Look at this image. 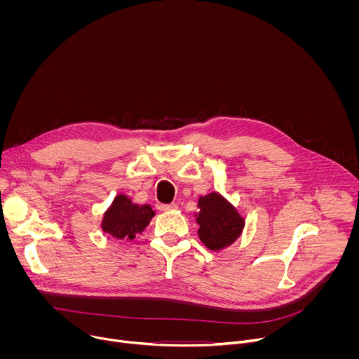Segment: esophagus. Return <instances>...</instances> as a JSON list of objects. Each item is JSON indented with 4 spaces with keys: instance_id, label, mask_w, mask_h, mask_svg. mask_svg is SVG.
I'll list each match as a JSON object with an SVG mask.
<instances>
[{
    "instance_id": "esophagus-1",
    "label": "esophagus",
    "mask_w": 359,
    "mask_h": 359,
    "mask_svg": "<svg viewBox=\"0 0 359 359\" xmlns=\"http://www.w3.org/2000/svg\"><path fill=\"white\" fill-rule=\"evenodd\" d=\"M159 210H162V212H172V210H177L179 209V206L176 203H170V204H159Z\"/></svg>"
}]
</instances>
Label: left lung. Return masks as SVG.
<instances>
[{"mask_svg": "<svg viewBox=\"0 0 359 359\" xmlns=\"http://www.w3.org/2000/svg\"><path fill=\"white\" fill-rule=\"evenodd\" d=\"M198 212L194 213L198 224V238L212 251L230 247L243 233L245 220L233 204L219 191L198 197Z\"/></svg>", "mask_w": 359, "mask_h": 359, "instance_id": "left-lung-1", "label": "left lung"}]
</instances>
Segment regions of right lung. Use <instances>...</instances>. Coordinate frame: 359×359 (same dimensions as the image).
<instances>
[{"mask_svg": "<svg viewBox=\"0 0 359 359\" xmlns=\"http://www.w3.org/2000/svg\"><path fill=\"white\" fill-rule=\"evenodd\" d=\"M155 215L150 204L133 203L128 194L119 193L104 213L100 229L119 241H132L144 231Z\"/></svg>", "mask_w": 359, "mask_h": 359, "instance_id": "1", "label": "right lung"}]
</instances>
